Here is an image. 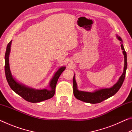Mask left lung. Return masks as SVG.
I'll list each match as a JSON object with an SVG mask.
<instances>
[{
    "label": "left lung",
    "mask_w": 132,
    "mask_h": 132,
    "mask_svg": "<svg viewBox=\"0 0 132 132\" xmlns=\"http://www.w3.org/2000/svg\"><path fill=\"white\" fill-rule=\"evenodd\" d=\"M118 38L120 41H122V39L120 37H118ZM121 48L123 50V53L125 57V66L123 74L119 78L118 81L112 87L110 88H104L101 90H97L94 93H89V92H84V91H79L77 89V84L76 82L75 79V76L73 77V94H74L75 97L77 99L80 100V101L87 102V103L91 104H97L101 102L109 97H112L117 93L120 88L121 87L123 82L124 81L125 76H126V71L127 69V55L126 52L125 51L123 44L121 42Z\"/></svg>",
    "instance_id": "left-lung-1"
}]
</instances>
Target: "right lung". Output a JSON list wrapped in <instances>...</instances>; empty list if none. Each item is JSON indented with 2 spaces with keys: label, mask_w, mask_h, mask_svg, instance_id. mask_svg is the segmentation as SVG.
Listing matches in <instances>:
<instances>
[{
  "label": "right lung",
  "mask_w": 132,
  "mask_h": 132,
  "mask_svg": "<svg viewBox=\"0 0 132 132\" xmlns=\"http://www.w3.org/2000/svg\"><path fill=\"white\" fill-rule=\"evenodd\" d=\"M11 43H12V41L8 44L7 48H6L5 53V65H4V71H5L6 80H7L10 88L15 93L21 96L26 101L32 102V103L41 102L53 97L55 93V88L58 79L62 74V73L64 70L66 68L65 67H62L55 73V76L50 82V87L51 88V90H47L46 89L34 90V89L27 87L17 82L13 79L12 75L11 74L9 63V56L10 51Z\"/></svg>",
  "instance_id": "1"
}]
</instances>
